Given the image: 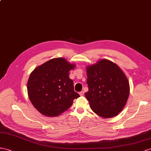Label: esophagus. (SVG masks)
Returning a JSON list of instances; mask_svg holds the SVG:
<instances>
[{
    "label": "esophagus",
    "instance_id": "1",
    "mask_svg": "<svg viewBox=\"0 0 151 151\" xmlns=\"http://www.w3.org/2000/svg\"><path fill=\"white\" fill-rule=\"evenodd\" d=\"M79 94L81 96H83L84 95V92L83 91H81L80 92H79Z\"/></svg>",
    "mask_w": 151,
    "mask_h": 151
}]
</instances>
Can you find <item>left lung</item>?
<instances>
[{"mask_svg":"<svg viewBox=\"0 0 151 151\" xmlns=\"http://www.w3.org/2000/svg\"><path fill=\"white\" fill-rule=\"evenodd\" d=\"M88 92L85 96L91 109L103 118L117 115L126 105L129 84L118 65L106 59L87 67Z\"/></svg>","mask_w":151,"mask_h":151,"instance_id":"obj_1","label":"left lung"}]
</instances>
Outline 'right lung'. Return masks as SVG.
Segmentation results:
<instances>
[{"mask_svg":"<svg viewBox=\"0 0 151 151\" xmlns=\"http://www.w3.org/2000/svg\"><path fill=\"white\" fill-rule=\"evenodd\" d=\"M75 67V64L59 57L46 62L30 73L27 82L29 98L41 114L56 117L80 97L69 77V71Z\"/></svg>","mask_w":151,"mask_h":151,"instance_id":"obj_1","label":"right lung"}]
</instances>
